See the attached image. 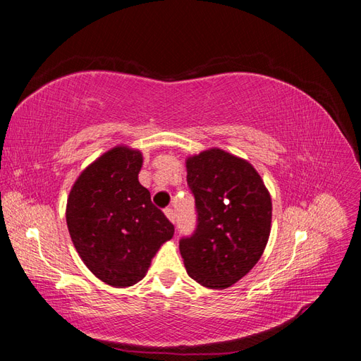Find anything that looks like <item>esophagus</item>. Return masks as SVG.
I'll list each match as a JSON object with an SVG mask.
<instances>
[{
  "instance_id": "1",
  "label": "esophagus",
  "mask_w": 361,
  "mask_h": 361,
  "mask_svg": "<svg viewBox=\"0 0 361 361\" xmlns=\"http://www.w3.org/2000/svg\"><path fill=\"white\" fill-rule=\"evenodd\" d=\"M164 214H166V216L171 223H174V218H176V215H174V211L171 209V207H166V209H164Z\"/></svg>"
}]
</instances>
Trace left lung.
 <instances>
[{
	"label": "left lung",
	"mask_w": 361,
	"mask_h": 361,
	"mask_svg": "<svg viewBox=\"0 0 361 361\" xmlns=\"http://www.w3.org/2000/svg\"><path fill=\"white\" fill-rule=\"evenodd\" d=\"M187 182L197 224L179 241L188 276L224 289L253 268L267 247L272 204L259 173L221 149L188 158Z\"/></svg>",
	"instance_id": "left-lung-1"
}]
</instances>
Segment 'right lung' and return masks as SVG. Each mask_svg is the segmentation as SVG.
Wrapping results in <instances>:
<instances>
[{"label":"right lung","mask_w":361,"mask_h":361,"mask_svg":"<svg viewBox=\"0 0 361 361\" xmlns=\"http://www.w3.org/2000/svg\"><path fill=\"white\" fill-rule=\"evenodd\" d=\"M143 157L118 146L90 164L71 190L66 221L72 243L93 274L116 288L146 276L174 226L138 182Z\"/></svg>","instance_id":"obj_1"}]
</instances>
